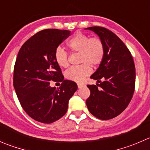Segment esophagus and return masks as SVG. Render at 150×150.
I'll list each match as a JSON object with an SVG mask.
<instances>
[{
	"label": "esophagus",
	"mask_w": 150,
	"mask_h": 150,
	"mask_svg": "<svg viewBox=\"0 0 150 150\" xmlns=\"http://www.w3.org/2000/svg\"><path fill=\"white\" fill-rule=\"evenodd\" d=\"M83 86H84V85L83 83H78V88H82Z\"/></svg>",
	"instance_id": "1"
}]
</instances>
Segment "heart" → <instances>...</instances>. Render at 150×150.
I'll return each instance as SVG.
<instances>
[{
  "instance_id": "1",
  "label": "heart",
  "mask_w": 150,
  "mask_h": 150,
  "mask_svg": "<svg viewBox=\"0 0 150 150\" xmlns=\"http://www.w3.org/2000/svg\"><path fill=\"white\" fill-rule=\"evenodd\" d=\"M67 45L72 52H79L80 66L72 67L65 72V78L74 82H82L84 78L91 72V66L100 64L104 59L105 45L99 37H92L85 33H75L67 42ZM54 59L56 64L61 67L69 65L68 53L61 47L55 50Z\"/></svg>"
}]
</instances>
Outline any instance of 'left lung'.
<instances>
[{
	"label": "left lung",
	"instance_id": "8db88e82",
	"mask_svg": "<svg viewBox=\"0 0 150 150\" xmlns=\"http://www.w3.org/2000/svg\"><path fill=\"white\" fill-rule=\"evenodd\" d=\"M85 29L94 31L105 45L104 59L90 77L100 83L87 86L91 94L86 105L97 118L110 120L120 115L133 97L136 83L134 62L128 48L115 33L99 26Z\"/></svg>",
	"mask_w": 150,
	"mask_h": 150
}]
</instances>
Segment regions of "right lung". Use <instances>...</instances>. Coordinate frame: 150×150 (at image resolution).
I'll return each mask as SVG.
<instances>
[{
	"label": "right lung",
	"instance_id": "1",
	"mask_svg": "<svg viewBox=\"0 0 150 150\" xmlns=\"http://www.w3.org/2000/svg\"><path fill=\"white\" fill-rule=\"evenodd\" d=\"M69 35L67 30H42L19 50L14 69V89L23 110L40 122L50 124L62 118L78 89L75 82L64 79L54 59L56 49ZM51 80L62 83L56 89L50 86Z\"/></svg>",
	"mask_w": 150,
	"mask_h": 150
}]
</instances>
